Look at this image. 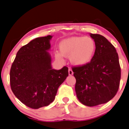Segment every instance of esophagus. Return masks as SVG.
<instances>
[{
  "instance_id": "1",
  "label": "esophagus",
  "mask_w": 129,
  "mask_h": 129,
  "mask_svg": "<svg viewBox=\"0 0 129 129\" xmlns=\"http://www.w3.org/2000/svg\"><path fill=\"white\" fill-rule=\"evenodd\" d=\"M69 75H72L73 74V72L72 71V70L71 69H69Z\"/></svg>"
}]
</instances>
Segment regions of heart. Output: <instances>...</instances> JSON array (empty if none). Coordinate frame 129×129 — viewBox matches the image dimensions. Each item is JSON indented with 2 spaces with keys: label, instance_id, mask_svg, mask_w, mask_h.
Returning a JSON list of instances; mask_svg holds the SVG:
<instances>
[{
  "label": "heart",
  "instance_id": "heart-1",
  "mask_svg": "<svg viewBox=\"0 0 129 129\" xmlns=\"http://www.w3.org/2000/svg\"><path fill=\"white\" fill-rule=\"evenodd\" d=\"M59 48L61 53H55V57L58 60H63L62 56H70L72 63L83 66L92 59L95 50V43L90 37L75 36L62 40Z\"/></svg>",
  "mask_w": 129,
  "mask_h": 129
}]
</instances>
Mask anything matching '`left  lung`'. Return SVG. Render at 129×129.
<instances>
[{"instance_id": "1", "label": "left lung", "mask_w": 129, "mask_h": 129, "mask_svg": "<svg viewBox=\"0 0 129 129\" xmlns=\"http://www.w3.org/2000/svg\"><path fill=\"white\" fill-rule=\"evenodd\" d=\"M95 43L92 59L83 66H73L76 97L81 104L94 107L111 100L119 89L121 67L114 46L104 36L90 34Z\"/></svg>"}]
</instances>
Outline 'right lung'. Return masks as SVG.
Wrapping results in <instances>:
<instances>
[{"instance_id": "add662e5", "label": "right lung", "mask_w": 129, "mask_h": 129, "mask_svg": "<svg viewBox=\"0 0 129 129\" xmlns=\"http://www.w3.org/2000/svg\"><path fill=\"white\" fill-rule=\"evenodd\" d=\"M51 35L39 37L21 47L13 62L10 82L14 95L27 107L38 109L49 105L69 75L68 67L53 69L50 56Z\"/></svg>"}]
</instances>
